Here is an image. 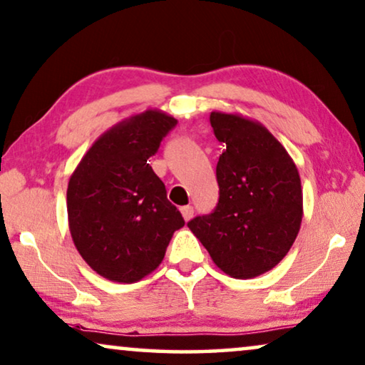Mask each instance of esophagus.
<instances>
[{"instance_id":"1","label":"esophagus","mask_w":365,"mask_h":365,"mask_svg":"<svg viewBox=\"0 0 365 365\" xmlns=\"http://www.w3.org/2000/svg\"><path fill=\"white\" fill-rule=\"evenodd\" d=\"M181 214H182L184 220H191L194 215V207L192 205H184V207H181Z\"/></svg>"}]
</instances>
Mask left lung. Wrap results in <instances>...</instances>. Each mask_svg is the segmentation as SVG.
I'll return each mask as SVG.
<instances>
[{"label":"left lung","instance_id":"left-lung-1","mask_svg":"<svg viewBox=\"0 0 365 365\" xmlns=\"http://www.w3.org/2000/svg\"><path fill=\"white\" fill-rule=\"evenodd\" d=\"M224 143L215 168L219 202L187 227L222 272L253 278L277 267L297 239L303 217L301 179L288 151L258 121L210 113Z\"/></svg>","mask_w":365,"mask_h":365}]
</instances>
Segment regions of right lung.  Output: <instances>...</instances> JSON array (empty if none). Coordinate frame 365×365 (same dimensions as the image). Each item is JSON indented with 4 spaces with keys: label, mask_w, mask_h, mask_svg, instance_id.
Instances as JSON below:
<instances>
[{
    "label": "right lung",
    "mask_w": 365,
    "mask_h": 365,
    "mask_svg": "<svg viewBox=\"0 0 365 365\" xmlns=\"http://www.w3.org/2000/svg\"><path fill=\"white\" fill-rule=\"evenodd\" d=\"M176 123L160 110L120 121L95 141L68 179L72 240L103 278L140 282L160 267L173 234L184 225L148 165Z\"/></svg>",
    "instance_id": "1"
}]
</instances>
